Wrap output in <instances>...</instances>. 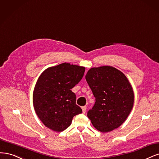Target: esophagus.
I'll list each match as a JSON object with an SVG mask.
<instances>
[{"mask_svg": "<svg viewBox=\"0 0 159 159\" xmlns=\"http://www.w3.org/2000/svg\"><path fill=\"white\" fill-rule=\"evenodd\" d=\"M82 110H83V114H85V113H86V106H83V107H82Z\"/></svg>", "mask_w": 159, "mask_h": 159, "instance_id": "esophagus-1", "label": "esophagus"}]
</instances>
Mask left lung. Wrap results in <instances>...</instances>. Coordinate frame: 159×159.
I'll return each mask as SVG.
<instances>
[{
    "label": "left lung",
    "mask_w": 159,
    "mask_h": 159,
    "mask_svg": "<svg viewBox=\"0 0 159 159\" xmlns=\"http://www.w3.org/2000/svg\"><path fill=\"white\" fill-rule=\"evenodd\" d=\"M85 78L96 98L87 116L96 129L108 132L124 123L134 106V94L125 75L110 66L91 68Z\"/></svg>",
    "instance_id": "1"
}]
</instances>
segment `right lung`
<instances>
[{"label":"right lung","instance_id":"obj_1","mask_svg":"<svg viewBox=\"0 0 159 159\" xmlns=\"http://www.w3.org/2000/svg\"><path fill=\"white\" fill-rule=\"evenodd\" d=\"M84 66L61 63L45 70L39 76L33 94L34 110L39 120L49 129L63 131L81 114L76 104L73 87L83 78Z\"/></svg>","mask_w":159,"mask_h":159}]
</instances>
